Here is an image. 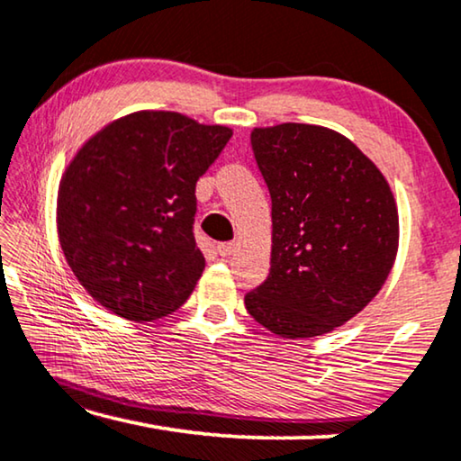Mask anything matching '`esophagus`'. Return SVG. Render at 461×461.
<instances>
[{
  "label": "esophagus",
  "mask_w": 461,
  "mask_h": 461,
  "mask_svg": "<svg viewBox=\"0 0 461 461\" xmlns=\"http://www.w3.org/2000/svg\"><path fill=\"white\" fill-rule=\"evenodd\" d=\"M218 254L220 256H222V258H229L230 254H232V251H235V243H229V241H226V243H218Z\"/></svg>",
  "instance_id": "obj_1"
}]
</instances>
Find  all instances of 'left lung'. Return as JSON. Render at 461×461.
<instances>
[{
    "instance_id": "8db88e82",
    "label": "left lung",
    "mask_w": 461,
    "mask_h": 461,
    "mask_svg": "<svg viewBox=\"0 0 461 461\" xmlns=\"http://www.w3.org/2000/svg\"><path fill=\"white\" fill-rule=\"evenodd\" d=\"M251 150L273 201V251L245 308L276 336H321L361 312L386 281L399 248L394 197L380 169L333 130L256 128Z\"/></svg>"
}]
</instances>
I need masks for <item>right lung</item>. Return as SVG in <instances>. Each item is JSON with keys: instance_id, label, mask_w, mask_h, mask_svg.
I'll use <instances>...</instances> for the list:
<instances>
[{"instance_id": "1", "label": "right lung", "mask_w": 461, "mask_h": 461, "mask_svg": "<svg viewBox=\"0 0 461 461\" xmlns=\"http://www.w3.org/2000/svg\"><path fill=\"white\" fill-rule=\"evenodd\" d=\"M230 136L180 113L142 111L86 142L60 182L59 237L94 300L130 321L185 304L205 268L194 186Z\"/></svg>"}]
</instances>
